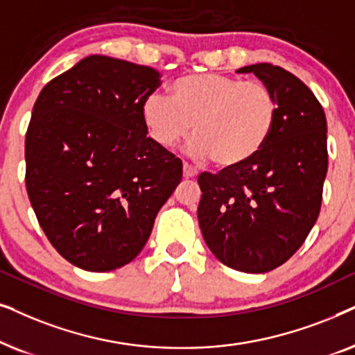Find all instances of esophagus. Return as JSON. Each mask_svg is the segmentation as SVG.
<instances>
[{
    "instance_id": "1",
    "label": "esophagus",
    "mask_w": 355,
    "mask_h": 355,
    "mask_svg": "<svg viewBox=\"0 0 355 355\" xmlns=\"http://www.w3.org/2000/svg\"><path fill=\"white\" fill-rule=\"evenodd\" d=\"M196 175H198V172L191 167V165L183 164V177H185V178H193V177H196Z\"/></svg>"
}]
</instances>
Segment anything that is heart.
Here are the masks:
<instances>
[{"mask_svg":"<svg viewBox=\"0 0 355 355\" xmlns=\"http://www.w3.org/2000/svg\"><path fill=\"white\" fill-rule=\"evenodd\" d=\"M170 101L150 94L141 118L150 139L164 149L178 146L193 128L190 154L212 159L222 168L250 162L271 138L277 101L261 81H243L219 73H193L175 79Z\"/></svg>","mask_w":355,"mask_h":355,"instance_id":"1","label":"heart"}]
</instances>
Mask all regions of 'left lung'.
I'll return each mask as SVG.
<instances>
[{"label":"left lung","instance_id":"1","mask_svg":"<svg viewBox=\"0 0 355 355\" xmlns=\"http://www.w3.org/2000/svg\"><path fill=\"white\" fill-rule=\"evenodd\" d=\"M237 73H253L271 87L279 107L276 126L250 162L198 177V220L220 263L259 274L284 264L318 219L328 128L313 92L289 71L258 63Z\"/></svg>","mask_w":355,"mask_h":355}]
</instances>
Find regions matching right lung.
Here are the masks:
<instances>
[{"label": "right lung", "instance_id": "obj_1", "mask_svg": "<svg viewBox=\"0 0 355 355\" xmlns=\"http://www.w3.org/2000/svg\"><path fill=\"white\" fill-rule=\"evenodd\" d=\"M149 66L86 56L42 89L26 135V187L61 257L92 272L138 257L182 182V160L148 138Z\"/></svg>", "mask_w": 355, "mask_h": 355}]
</instances>
